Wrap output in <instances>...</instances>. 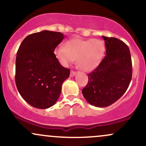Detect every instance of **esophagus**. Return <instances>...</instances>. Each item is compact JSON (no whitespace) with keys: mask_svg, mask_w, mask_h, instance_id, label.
Here are the masks:
<instances>
[{"mask_svg":"<svg viewBox=\"0 0 146 146\" xmlns=\"http://www.w3.org/2000/svg\"><path fill=\"white\" fill-rule=\"evenodd\" d=\"M75 74H76V72L74 71H71V73H70V76L73 77Z\"/></svg>","mask_w":146,"mask_h":146,"instance_id":"34e87169","label":"esophagus"}]
</instances>
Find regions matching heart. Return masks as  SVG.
<instances>
[{
  "instance_id": "b5f03b06",
  "label": "heart",
  "mask_w": 146,
  "mask_h": 146,
  "mask_svg": "<svg viewBox=\"0 0 146 146\" xmlns=\"http://www.w3.org/2000/svg\"><path fill=\"white\" fill-rule=\"evenodd\" d=\"M104 51V44L100 40L74 38L66 41L64 46L56 48L54 53L64 66H68L73 60H76L79 68L90 72L101 63Z\"/></svg>"
}]
</instances>
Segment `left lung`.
Segmentation results:
<instances>
[{
    "label": "left lung",
    "instance_id": "8db88e82",
    "mask_svg": "<svg viewBox=\"0 0 146 146\" xmlns=\"http://www.w3.org/2000/svg\"><path fill=\"white\" fill-rule=\"evenodd\" d=\"M106 56L101 63L88 75V84L82 94L86 101L96 107L113 104L125 93L132 79L130 49L123 41L102 36Z\"/></svg>",
    "mask_w": 146,
    "mask_h": 146
}]
</instances>
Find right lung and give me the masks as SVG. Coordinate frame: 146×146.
Instances as JSON below:
<instances>
[{
    "instance_id": "1",
    "label": "right lung",
    "mask_w": 146,
    "mask_h": 146,
    "mask_svg": "<svg viewBox=\"0 0 146 146\" xmlns=\"http://www.w3.org/2000/svg\"><path fill=\"white\" fill-rule=\"evenodd\" d=\"M64 36L60 32L42 31L27 36L17 51L16 81L18 92L29 104L45 109L56 104L62 84L69 77L55 56V48Z\"/></svg>"
}]
</instances>
